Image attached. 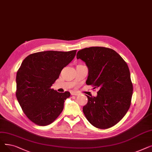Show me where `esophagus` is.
<instances>
[{"label":"esophagus","mask_w":152,"mask_h":152,"mask_svg":"<svg viewBox=\"0 0 152 152\" xmlns=\"http://www.w3.org/2000/svg\"><path fill=\"white\" fill-rule=\"evenodd\" d=\"M71 94L72 95H79V93H78V92H76L73 91V92H71Z\"/></svg>","instance_id":"obj_1"}]
</instances>
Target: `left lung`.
Returning <instances> with one entry per match:
<instances>
[{"label":"left lung","mask_w":152,"mask_h":152,"mask_svg":"<svg viewBox=\"0 0 152 152\" xmlns=\"http://www.w3.org/2000/svg\"><path fill=\"white\" fill-rule=\"evenodd\" d=\"M76 58L88 68L86 84L99 89L96 97L87 95L85 116L99 129L115 126L131 105L133 87L127 63L114 50L103 47L85 48L77 52Z\"/></svg>","instance_id":"obj_1"}]
</instances>
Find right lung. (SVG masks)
<instances>
[{"label":"right lung","mask_w":152,"mask_h":152,"mask_svg":"<svg viewBox=\"0 0 152 152\" xmlns=\"http://www.w3.org/2000/svg\"><path fill=\"white\" fill-rule=\"evenodd\" d=\"M76 53V50L44 51L31 54L23 61L16 77V96L32 122L39 126L49 125L61 113L70 93H60L51 87Z\"/></svg>","instance_id":"1"}]
</instances>
